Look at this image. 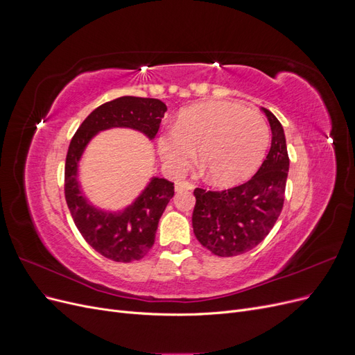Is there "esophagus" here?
Returning a JSON list of instances; mask_svg holds the SVG:
<instances>
[{
	"label": "esophagus",
	"mask_w": 355,
	"mask_h": 355,
	"mask_svg": "<svg viewBox=\"0 0 355 355\" xmlns=\"http://www.w3.org/2000/svg\"><path fill=\"white\" fill-rule=\"evenodd\" d=\"M196 187L191 184V182H178L176 184V191L178 192H184V191H191V189H194Z\"/></svg>",
	"instance_id": "34e87169"
}]
</instances>
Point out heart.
Masks as SVG:
<instances>
[{"label": "heart", "instance_id": "1", "mask_svg": "<svg viewBox=\"0 0 355 355\" xmlns=\"http://www.w3.org/2000/svg\"><path fill=\"white\" fill-rule=\"evenodd\" d=\"M261 112L239 102L214 101L182 110L175 132L158 137L159 155L171 173H182L197 149L198 164L213 185L231 187L261 167L270 145Z\"/></svg>", "mask_w": 355, "mask_h": 355}]
</instances>
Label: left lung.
Listing matches in <instances>:
<instances>
[{
  "label": "left lung",
  "instance_id": "8db88e82",
  "mask_svg": "<svg viewBox=\"0 0 355 355\" xmlns=\"http://www.w3.org/2000/svg\"><path fill=\"white\" fill-rule=\"evenodd\" d=\"M262 111L270 121L272 141L256 175L230 189H194V234L207 250L220 257L243 254L262 243L283 210L288 171L286 136L275 115Z\"/></svg>",
  "mask_w": 355,
  "mask_h": 355
}]
</instances>
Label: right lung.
<instances>
[{
  "label": "right lung",
  "mask_w": 355,
  "mask_h": 355,
  "mask_svg": "<svg viewBox=\"0 0 355 355\" xmlns=\"http://www.w3.org/2000/svg\"><path fill=\"white\" fill-rule=\"evenodd\" d=\"M166 111L167 106L158 99L123 96L96 108L71 139L65 161L67 204L83 239L106 259L127 263L151 250L158 220L175 196V187L166 179L153 178L130 207L120 213L102 211L81 196L77 182L81 154L96 133L111 127L136 128L153 139Z\"/></svg>",
  "instance_id": "add662e5"
}]
</instances>
